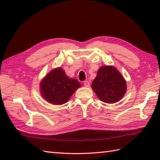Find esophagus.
Here are the masks:
<instances>
[{
	"label": "esophagus",
	"instance_id": "obj_1",
	"mask_svg": "<svg viewBox=\"0 0 160 160\" xmlns=\"http://www.w3.org/2000/svg\"><path fill=\"white\" fill-rule=\"evenodd\" d=\"M83 83H84V85L87 87V88H89V87H90V82H89V81H88V80L85 81Z\"/></svg>",
	"mask_w": 160,
	"mask_h": 160
}]
</instances>
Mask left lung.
Here are the masks:
<instances>
[{"label": "left lung", "mask_w": 160, "mask_h": 160, "mask_svg": "<svg viewBox=\"0 0 160 160\" xmlns=\"http://www.w3.org/2000/svg\"><path fill=\"white\" fill-rule=\"evenodd\" d=\"M92 88L101 101L112 104L122 98L126 92V82L115 68L103 66L98 70Z\"/></svg>", "instance_id": "1"}]
</instances>
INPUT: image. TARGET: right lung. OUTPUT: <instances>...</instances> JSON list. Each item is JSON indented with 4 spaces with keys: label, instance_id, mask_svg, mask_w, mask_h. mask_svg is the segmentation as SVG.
Wrapping results in <instances>:
<instances>
[{
    "label": "right lung",
    "instance_id": "add662e5",
    "mask_svg": "<svg viewBox=\"0 0 160 160\" xmlns=\"http://www.w3.org/2000/svg\"><path fill=\"white\" fill-rule=\"evenodd\" d=\"M80 85L77 80L67 77L61 68H56L50 72L40 85L43 97L54 104H63L67 102Z\"/></svg>",
    "mask_w": 160,
    "mask_h": 160
}]
</instances>
